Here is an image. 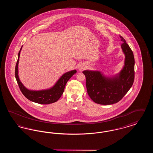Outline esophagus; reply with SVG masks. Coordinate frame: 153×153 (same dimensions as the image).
I'll use <instances>...</instances> for the list:
<instances>
[{
  "label": "esophagus",
  "instance_id": "esophagus-1",
  "mask_svg": "<svg viewBox=\"0 0 153 153\" xmlns=\"http://www.w3.org/2000/svg\"><path fill=\"white\" fill-rule=\"evenodd\" d=\"M85 68V65H84V64H81V65H80L79 66V70L80 71H82Z\"/></svg>",
  "mask_w": 153,
  "mask_h": 153
}]
</instances>
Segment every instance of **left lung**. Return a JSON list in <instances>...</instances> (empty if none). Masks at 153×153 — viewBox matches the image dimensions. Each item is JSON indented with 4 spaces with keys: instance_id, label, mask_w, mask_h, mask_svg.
Listing matches in <instances>:
<instances>
[{
    "instance_id": "obj_1",
    "label": "left lung",
    "mask_w": 153,
    "mask_h": 153,
    "mask_svg": "<svg viewBox=\"0 0 153 153\" xmlns=\"http://www.w3.org/2000/svg\"><path fill=\"white\" fill-rule=\"evenodd\" d=\"M121 48L125 55L124 65L113 77H106L97 71H84L88 94L94 102L110 105L119 102L131 88L134 81L135 59L132 51L122 36Z\"/></svg>"
}]
</instances>
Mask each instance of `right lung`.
Here are the masks:
<instances>
[{"mask_svg": "<svg viewBox=\"0 0 153 153\" xmlns=\"http://www.w3.org/2000/svg\"><path fill=\"white\" fill-rule=\"evenodd\" d=\"M22 46L19 51L18 56V61L15 66V75L19 87L22 94L30 101L41 104H48L56 102L62 95L66 82L69 80L74 73H76V70H73L64 73L57 81L55 85L52 87L41 91L29 90L22 84L18 76V63L20 57V53L22 50Z\"/></svg>", "mask_w": 153, "mask_h": 153, "instance_id": "1", "label": "right lung"}]
</instances>
